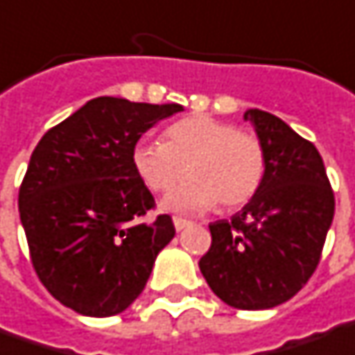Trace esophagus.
Segmentation results:
<instances>
[{
	"label": "esophagus",
	"instance_id": "1",
	"mask_svg": "<svg viewBox=\"0 0 355 355\" xmlns=\"http://www.w3.org/2000/svg\"><path fill=\"white\" fill-rule=\"evenodd\" d=\"M173 224H175V227H177V232H180V230H184V227H189L192 222L190 220H187V218H180V216H175L173 218Z\"/></svg>",
	"mask_w": 355,
	"mask_h": 355
}]
</instances>
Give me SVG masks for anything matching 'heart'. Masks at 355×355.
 <instances>
[{"instance_id": "obj_1", "label": "heart", "mask_w": 355, "mask_h": 355, "mask_svg": "<svg viewBox=\"0 0 355 355\" xmlns=\"http://www.w3.org/2000/svg\"><path fill=\"white\" fill-rule=\"evenodd\" d=\"M135 173L153 192H171L173 210H206L216 202L236 210L259 192L267 173L265 147L248 131L210 116L178 119L163 133V143H139L133 149Z\"/></svg>"}]
</instances>
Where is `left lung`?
Wrapping results in <instances>:
<instances>
[{
  "label": "left lung",
  "mask_w": 355,
  "mask_h": 355,
  "mask_svg": "<svg viewBox=\"0 0 355 355\" xmlns=\"http://www.w3.org/2000/svg\"><path fill=\"white\" fill-rule=\"evenodd\" d=\"M243 117L265 147L267 173L241 212L208 226L212 245L198 265L226 304L261 311L293 299L316 271L336 202L311 141L261 110Z\"/></svg>",
  "instance_id": "1"
}]
</instances>
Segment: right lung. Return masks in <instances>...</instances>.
Instances as JSON below:
<instances>
[{
    "instance_id": "add662e5",
    "label": "right lung",
    "mask_w": 355,
    "mask_h": 355,
    "mask_svg": "<svg viewBox=\"0 0 355 355\" xmlns=\"http://www.w3.org/2000/svg\"><path fill=\"white\" fill-rule=\"evenodd\" d=\"M178 104L100 96L51 128L19 187L33 269L64 306L114 316L141 295L159 251L175 238L168 214L135 173L133 149Z\"/></svg>"
}]
</instances>
